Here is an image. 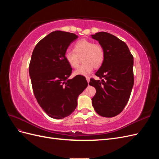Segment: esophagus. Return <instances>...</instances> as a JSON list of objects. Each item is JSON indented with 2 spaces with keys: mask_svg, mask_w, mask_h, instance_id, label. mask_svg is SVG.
Listing matches in <instances>:
<instances>
[{
  "mask_svg": "<svg viewBox=\"0 0 159 159\" xmlns=\"http://www.w3.org/2000/svg\"><path fill=\"white\" fill-rule=\"evenodd\" d=\"M86 80H87L88 83H89V80H90V79H89V77H86Z\"/></svg>",
  "mask_w": 159,
  "mask_h": 159,
  "instance_id": "esophagus-1",
  "label": "esophagus"
}]
</instances>
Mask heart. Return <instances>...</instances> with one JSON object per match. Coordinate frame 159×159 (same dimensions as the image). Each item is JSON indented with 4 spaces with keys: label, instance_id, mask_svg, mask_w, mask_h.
Returning a JSON list of instances; mask_svg holds the SVG:
<instances>
[{
    "label": "heart",
    "instance_id": "1",
    "mask_svg": "<svg viewBox=\"0 0 159 159\" xmlns=\"http://www.w3.org/2000/svg\"><path fill=\"white\" fill-rule=\"evenodd\" d=\"M82 56L84 65L74 72L75 75L87 76L92 72L93 67L99 68L104 61L105 53L102 46L91 40L81 39L75 43L74 50H68L64 54L66 61L72 68L78 66L80 58Z\"/></svg>",
    "mask_w": 159,
    "mask_h": 159
}]
</instances>
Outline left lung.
Listing matches in <instances>:
<instances>
[{
    "label": "left lung",
    "instance_id": "left-lung-1",
    "mask_svg": "<svg viewBox=\"0 0 159 159\" xmlns=\"http://www.w3.org/2000/svg\"><path fill=\"white\" fill-rule=\"evenodd\" d=\"M91 36L105 53L103 64L95 73L102 80L91 79L89 83L96 89L92 105L101 116L113 117L122 111L130 98L134 84L133 56L125 43L111 34L100 32Z\"/></svg>",
    "mask_w": 159,
    "mask_h": 159
}]
</instances>
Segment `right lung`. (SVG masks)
I'll use <instances>...</instances> for the list:
<instances>
[{"label":"right lung","instance_id":"obj_1","mask_svg":"<svg viewBox=\"0 0 159 159\" xmlns=\"http://www.w3.org/2000/svg\"><path fill=\"white\" fill-rule=\"evenodd\" d=\"M78 38L75 34L56 30L38 43L29 65L34 94L41 108L49 117L63 119L77 107V99L88 85L85 78L69 79L72 68L64 54L71 43Z\"/></svg>","mask_w":159,"mask_h":159}]
</instances>
